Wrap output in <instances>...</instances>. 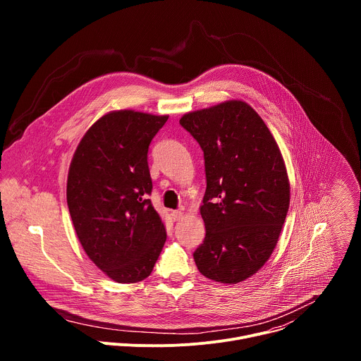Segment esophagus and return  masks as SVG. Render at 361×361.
I'll return each mask as SVG.
<instances>
[{"instance_id":"obj_1","label":"esophagus","mask_w":361,"mask_h":361,"mask_svg":"<svg viewBox=\"0 0 361 361\" xmlns=\"http://www.w3.org/2000/svg\"><path fill=\"white\" fill-rule=\"evenodd\" d=\"M171 217H173V220H174V221H178V220H181V219L184 217V212H181V210H176V212H173V213H171Z\"/></svg>"}]
</instances>
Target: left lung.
I'll list each match as a JSON object with an SVG mask.
<instances>
[{"instance_id":"obj_1","label":"left lung","mask_w":361,"mask_h":361,"mask_svg":"<svg viewBox=\"0 0 361 361\" xmlns=\"http://www.w3.org/2000/svg\"><path fill=\"white\" fill-rule=\"evenodd\" d=\"M180 124L204 151L207 178L200 207L205 237L194 262L204 277L237 284L277 245L290 205L283 156L262 117L240 99L187 113Z\"/></svg>"}]
</instances>
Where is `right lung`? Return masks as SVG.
I'll return each instance as SVG.
<instances>
[{
    "instance_id": "1",
    "label": "right lung",
    "mask_w": 361,
    "mask_h": 361,
    "mask_svg": "<svg viewBox=\"0 0 361 361\" xmlns=\"http://www.w3.org/2000/svg\"><path fill=\"white\" fill-rule=\"evenodd\" d=\"M169 116L134 110L98 118L70 164L67 204L90 260L111 280L147 279L166 243V227L151 201L148 145Z\"/></svg>"
}]
</instances>
